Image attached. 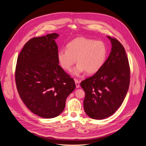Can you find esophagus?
Instances as JSON below:
<instances>
[{
	"mask_svg": "<svg viewBox=\"0 0 146 146\" xmlns=\"http://www.w3.org/2000/svg\"><path fill=\"white\" fill-rule=\"evenodd\" d=\"M74 81H75V84H76V88H78L80 87V82L78 81V80L75 79L74 80Z\"/></svg>",
	"mask_w": 146,
	"mask_h": 146,
	"instance_id": "1",
	"label": "esophagus"
}]
</instances>
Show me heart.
I'll use <instances>...</instances> for the list:
<instances>
[{
	"mask_svg": "<svg viewBox=\"0 0 146 146\" xmlns=\"http://www.w3.org/2000/svg\"><path fill=\"white\" fill-rule=\"evenodd\" d=\"M58 59L64 69L70 71L77 62L73 74L78 76L86 72L94 74L105 64L108 56V49L105 43L86 37H77L66 46V50L58 52Z\"/></svg>",
	"mask_w": 146,
	"mask_h": 146,
	"instance_id": "obj_1",
	"label": "heart"
}]
</instances>
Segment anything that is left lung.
<instances>
[{
  "label": "left lung",
  "instance_id": "left-lung-1",
  "mask_svg": "<svg viewBox=\"0 0 146 146\" xmlns=\"http://www.w3.org/2000/svg\"><path fill=\"white\" fill-rule=\"evenodd\" d=\"M108 37L112 47L105 64L80 84L86 93L85 112L95 119L108 118L116 111L125 98L130 82V68L125 50L115 38Z\"/></svg>",
  "mask_w": 146,
  "mask_h": 146
}]
</instances>
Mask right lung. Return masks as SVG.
<instances>
[{
    "mask_svg": "<svg viewBox=\"0 0 146 146\" xmlns=\"http://www.w3.org/2000/svg\"><path fill=\"white\" fill-rule=\"evenodd\" d=\"M55 33L33 37L24 45L17 62L15 79L20 98L34 114L52 118L64 111L68 96L76 88L59 65Z\"/></svg>",
    "mask_w": 146,
    "mask_h": 146,
    "instance_id": "add662e5",
    "label": "right lung"
}]
</instances>
